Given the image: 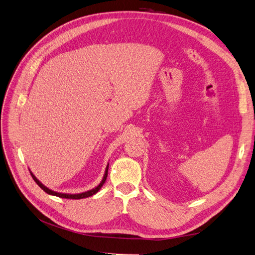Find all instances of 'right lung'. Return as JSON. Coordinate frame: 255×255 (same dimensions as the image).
Masks as SVG:
<instances>
[{
	"label": "right lung",
	"mask_w": 255,
	"mask_h": 255,
	"mask_svg": "<svg viewBox=\"0 0 255 255\" xmlns=\"http://www.w3.org/2000/svg\"><path fill=\"white\" fill-rule=\"evenodd\" d=\"M109 165L110 164H107V166H106V169H105V173H104V176H103V179H102V181L100 182V184L98 185L97 187H95V188H92V189H90V190H88V191H84V192H81V194H64V192H57V191H54V190H52V189H50V188H48L47 186H44V185L37 179V177L34 175V173L29 170V172H30V175H32V177L34 179V181L37 183V185L38 186H39L42 190H44L45 192H47V194H49V195H51V196H56V197H59V198H63V199H84V198H88V197H91L92 195H95V194H97V192L101 189V187L103 186V184L105 183V181H106V177H107V172H109Z\"/></svg>",
	"instance_id": "obj_1"
}]
</instances>
